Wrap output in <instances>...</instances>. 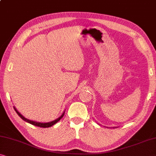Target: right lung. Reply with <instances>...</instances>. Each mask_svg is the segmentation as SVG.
<instances>
[{"instance_id":"right-lung-1","label":"right lung","mask_w":156,"mask_h":156,"mask_svg":"<svg viewBox=\"0 0 156 156\" xmlns=\"http://www.w3.org/2000/svg\"><path fill=\"white\" fill-rule=\"evenodd\" d=\"M14 107L15 110L17 112V115H18L20 117L21 119H23L24 121H25V122H27L28 123H30V124L34 125V126H39V127H43V128H48V127H50V126H53V125H54L55 124H56V123L58 122L59 120H60L61 118L63 117V115H64V114H65V112H63L62 113V115H61L60 117H59L58 118H57L56 119L54 120V121H51V122H47V123H42V122H38L32 121V120H30V119H27V118H25V117H23V116L17 110V109L15 108V107Z\"/></svg>"}]
</instances>
